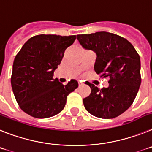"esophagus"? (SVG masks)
<instances>
[{
    "mask_svg": "<svg viewBox=\"0 0 152 152\" xmlns=\"http://www.w3.org/2000/svg\"><path fill=\"white\" fill-rule=\"evenodd\" d=\"M83 85H84L83 83H81V82H80V83H79V86H83Z\"/></svg>",
    "mask_w": 152,
    "mask_h": 152,
    "instance_id": "1",
    "label": "esophagus"
}]
</instances>
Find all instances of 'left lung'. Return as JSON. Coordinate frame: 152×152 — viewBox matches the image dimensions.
Returning <instances> with one entry per match:
<instances>
[{"label": "left lung", "mask_w": 152, "mask_h": 152, "mask_svg": "<svg viewBox=\"0 0 152 152\" xmlns=\"http://www.w3.org/2000/svg\"><path fill=\"white\" fill-rule=\"evenodd\" d=\"M86 50L96 53L94 70L109 77V86L99 89L88 83L91 93L83 99L86 109L101 118H113L127 110L141 85L140 56L131 43L112 33L96 32L76 37Z\"/></svg>", "instance_id": "1"}]
</instances>
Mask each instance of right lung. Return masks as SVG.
Segmentation results:
<instances>
[{"label": "right lung", "instance_id": "obj_1", "mask_svg": "<svg viewBox=\"0 0 152 152\" xmlns=\"http://www.w3.org/2000/svg\"><path fill=\"white\" fill-rule=\"evenodd\" d=\"M76 35L40 34L29 39L14 59L11 86L20 108L37 118L52 117L65 107L66 98L78 87L71 80L63 85L53 80L67 47Z\"/></svg>", "mask_w": 152, "mask_h": 152}]
</instances>
